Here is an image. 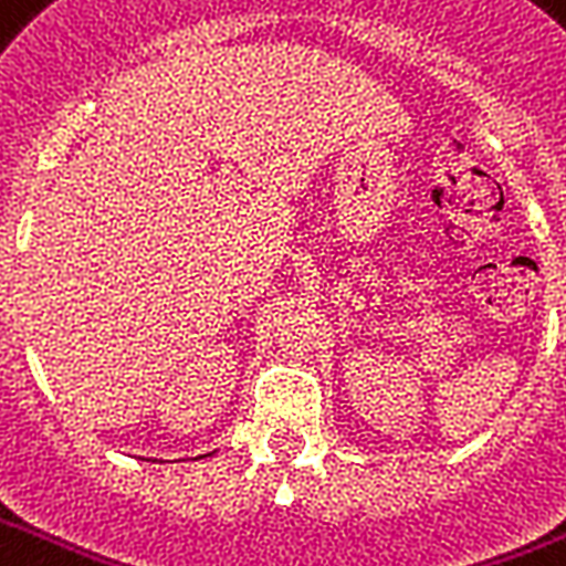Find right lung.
Returning a JSON list of instances; mask_svg holds the SVG:
<instances>
[{
  "instance_id": "right-lung-1",
  "label": "right lung",
  "mask_w": 566,
  "mask_h": 566,
  "mask_svg": "<svg viewBox=\"0 0 566 566\" xmlns=\"http://www.w3.org/2000/svg\"><path fill=\"white\" fill-rule=\"evenodd\" d=\"M201 457H207V454H201ZM201 457H198V460H201Z\"/></svg>"
}]
</instances>
